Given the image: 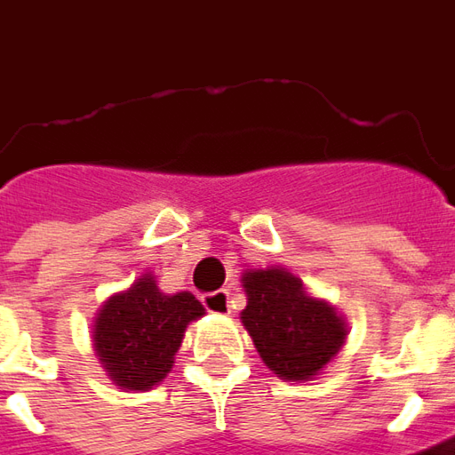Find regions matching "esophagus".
Wrapping results in <instances>:
<instances>
[{
	"label": "esophagus",
	"mask_w": 455,
	"mask_h": 455,
	"mask_svg": "<svg viewBox=\"0 0 455 455\" xmlns=\"http://www.w3.org/2000/svg\"><path fill=\"white\" fill-rule=\"evenodd\" d=\"M203 306L210 313H218V315H228L230 313V292L228 291H215L203 295Z\"/></svg>",
	"instance_id": "1"
}]
</instances>
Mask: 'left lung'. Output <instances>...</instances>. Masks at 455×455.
Masks as SVG:
<instances>
[{"label": "left lung", "mask_w": 455, "mask_h": 455, "mask_svg": "<svg viewBox=\"0 0 455 455\" xmlns=\"http://www.w3.org/2000/svg\"><path fill=\"white\" fill-rule=\"evenodd\" d=\"M248 306L243 325L270 371L285 380H307L333 361L346 343V320L333 306L307 295L285 267L245 270Z\"/></svg>", "instance_id": "obj_1"}]
</instances>
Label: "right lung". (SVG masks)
I'll list each match as a JSON object with an SVG mask.
<instances>
[{
	"instance_id": "add662e5",
	"label": "right lung",
	"mask_w": 455,
	"mask_h": 455,
	"mask_svg": "<svg viewBox=\"0 0 455 455\" xmlns=\"http://www.w3.org/2000/svg\"><path fill=\"white\" fill-rule=\"evenodd\" d=\"M203 315L205 307L192 292L164 295L148 273L100 307L94 353L120 388L149 391L170 373L185 328Z\"/></svg>"
}]
</instances>
